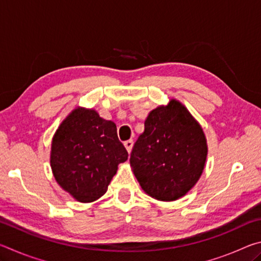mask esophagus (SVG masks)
<instances>
[{"label":"esophagus","instance_id":"esophagus-1","mask_svg":"<svg viewBox=\"0 0 261 261\" xmlns=\"http://www.w3.org/2000/svg\"><path fill=\"white\" fill-rule=\"evenodd\" d=\"M124 146H125V148H126V151H127V153H131V149H132V146H134V140H126V141H124Z\"/></svg>","mask_w":261,"mask_h":261}]
</instances>
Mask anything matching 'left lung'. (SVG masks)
I'll list each match as a JSON object with an SVG mask.
<instances>
[{
	"instance_id": "left-lung-1",
	"label": "left lung",
	"mask_w": 261,
	"mask_h": 261,
	"mask_svg": "<svg viewBox=\"0 0 261 261\" xmlns=\"http://www.w3.org/2000/svg\"><path fill=\"white\" fill-rule=\"evenodd\" d=\"M207 139L196 118L176 99L148 113L132 148L130 166L143 191L160 201L184 197L206 166Z\"/></svg>"
}]
</instances>
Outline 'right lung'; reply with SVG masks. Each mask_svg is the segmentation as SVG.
I'll return each mask as SVG.
<instances>
[{
    "instance_id": "obj_1",
    "label": "right lung",
    "mask_w": 261,
    "mask_h": 261,
    "mask_svg": "<svg viewBox=\"0 0 261 261\" xmlns=\"http://www.w3.org/2000/svg\"><path fill=\"white\" fill-rule=\"evenodd\" d=\"M126 160L116 124L100 117L93 108H74L53 136V175L79 202H93L102 197L118 165Z\"/></svg>"
}]
</instances>
